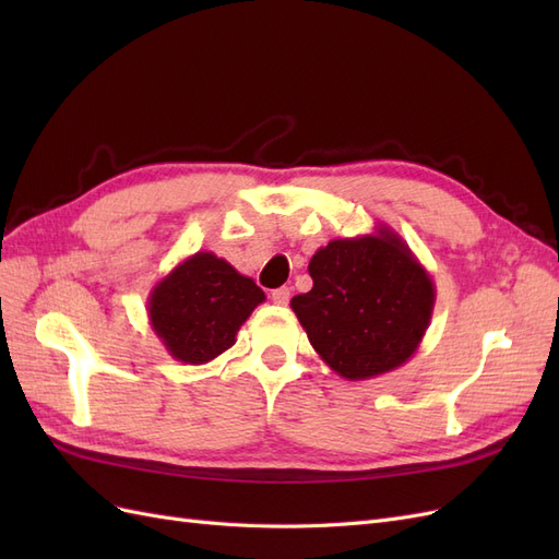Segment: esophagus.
<instances>
[{
  "instance_id": "34e87169",
  "label": "esophagus",
  "mask_w": 559,
  "mask_h": 559,
  "mask_svg": "<svg viewBox=\"0 0 559 559\" xmlns=\"http://www.w3.org/2000/svg\"><path fill=\"white\" fill-rule=\"evenodd\" d=\"M270 298H273L275 306H286V302H289V298H292V289H289V286H280V289L270 294Z\"/></svg>"
}]
</instances>
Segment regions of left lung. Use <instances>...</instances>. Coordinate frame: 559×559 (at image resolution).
<instances>
[{"label":"left lung","mask_w":559,"mask_h":559,"mask_svg":"<svg viewBox=\"0 0 559 559\" xmlns=\"http://www.w3.org/2000/svg\"><path fill=\"white\" fill-rule=\"evenodd\" d=\"M308 273L312 289L294 296L292 310L337 376L378 378L417 352L436 286L396 230L380 224L376 233L331 240L314 251Z\"/></svg>","instance_id":"1"}]
</instances>
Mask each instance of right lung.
Returning a JSON list of instances; mask_svg holds the SVG:
<instances>
[{
    "instance_id": "1",
    "label": "right lung",
    "mask_w": 559,
    "mask_h": 559,
    "mask_svg": "<svg viewBox=\"0 0 559 559\" xmlns=\"http://www.w3.org/2000/svg\"><path fill=\"white\" fill-rule=\"evenodd\" d=\"M265 294L212 251L177 263L146 300L148 324L173 359L200 366L238 341V331Z\"/></svg>"
}]
</instances>
